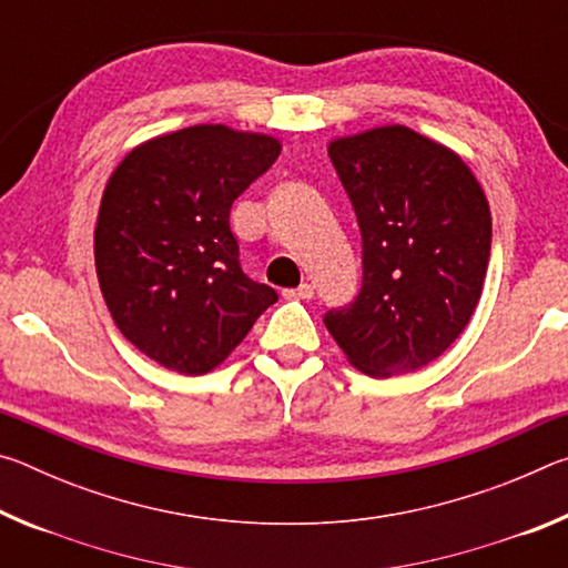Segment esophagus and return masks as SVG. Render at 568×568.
Returning a JSON list of instances; mask_svg holds the SVG:
<instances>
[{
  "mask_svg": "<svg viewBox=\"0 0 568 568\" xmlns=\"http://www.w3.org/2000/svg\"><path fill=\"white\" fill-rule=\"evenodd\" d=\"M313 293H315V287L311 283H301V285L295 287V291H285L283 295L285 297H301V301H307V297H313Z\"/></svg>",
  "mask_w": 568,
  "mask_h": 568,
  "instance_id": "obj_1",
  "label": "esophagus"
}]
</instances>
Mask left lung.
Masks as SVG:
<instances>
[{"mask_svg": "<svg viewBox=\"0 0 568 568\" xmlns=\"http://www.w3.org/2000/svg\"><path fill=\"white\" fill-rule=\"evenodd\" d=\"M363 237V287L325 328L373 378L418 371L474 315L491 255L484 187L454 150L406 124L328 145Z\"/></svg>", "mask_w": 568, "mask_h": 568, "instance_id": "obj_1", "label": "left lung"}]
</instances>
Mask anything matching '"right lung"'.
<instances>
[{
    "instance_id": "1",
    "label": "right lung",
    "mask_w": 568,
    "mask_h": 568,
    "mask_svg": "<svg viewBox=\"0 0 568 568\" xmlns=\"http://www.w3.org/2000/svg\"><path fill=\"white\" fill-rule=\"evenodd\" d=\"M281 150L271 134L192 124L130 150L104 185L102 297L124 338L162 368H217L277 301L240 267L230 207Z\"/></svg>"
}]
</instances>
